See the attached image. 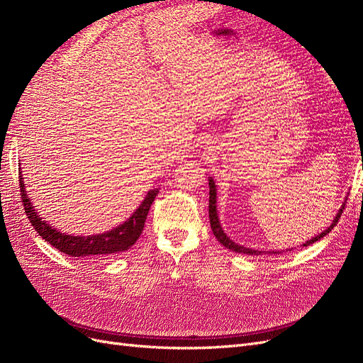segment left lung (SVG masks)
<instances>
[{"label":"left lung","mask_w":363,"mask_h":363,"mask_svg":"<svg viewBox=\"0 0 363 363\" xmlns=\"http://www.w3.org/2000/svg\"><path fill=\"white\" fill-rule=\"evenodd\" d=\"M347 104V103H345ZM353 118V116H351ZM362 168H363V164H362ZM344 206L345 204H342V207L339 208L337 211V213H336V216H335V219H333V223L328 225L323 233H320L318 236H315V238H312V239H309L307 240V242H304L303 244V247H307V245H311V244H313V242H316V240H320L321 238H324L327 233H330L332 230H333V227L337 224V221H339V218H340V215H342V208H344ZM208 218H211V227H212V232H213V235L216 236V239L219 240V242H221L225 248H228V250H232V251H235V252H244V255H251V256H259L262 251H257V250H251V248H245V247H242V245H239V244H235L232 239H230L225 233H224V230H223V227H221V224H219V218H218V212H216V186H215V182L212 180V177L208 179ZM292 250V248H291ZM274 255H279L280 251H272Z\"/></svg>","instance_id":"left-lung-1"}]
</instances>
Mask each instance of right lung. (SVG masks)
<instances>
[{
    "instance_id": "obj_1",
    "label": "right lung",
    "mask_w": 363,
    "mask_h": 363,
    "mask_svg": "<svg viewBox=\"0 0 363 363\" xmlns=\"http://www.w3.org/2000/svg\"><path fill=\"white\" fill-rule=\"evenodd\" d=\"M19 188H21V199H23L26 213L30 219L31 225L35 227L36 232L40 235L42 239H45L50 245L57 248L65 255L72 257H84V256H111L116 252L125 251L133 245L139 239L142 230L145 225V219L150 212V207L155 201L159 189L148 191L145 200L136 208L124 224L112 228L111 232L92 235V236H71L67 233L57 232L52 228L47 221H43L40 215L35 211L31 206L30 199L27 196L26 184L23 180V175L19 172Z\"/></svg>"
}]
</instances>
